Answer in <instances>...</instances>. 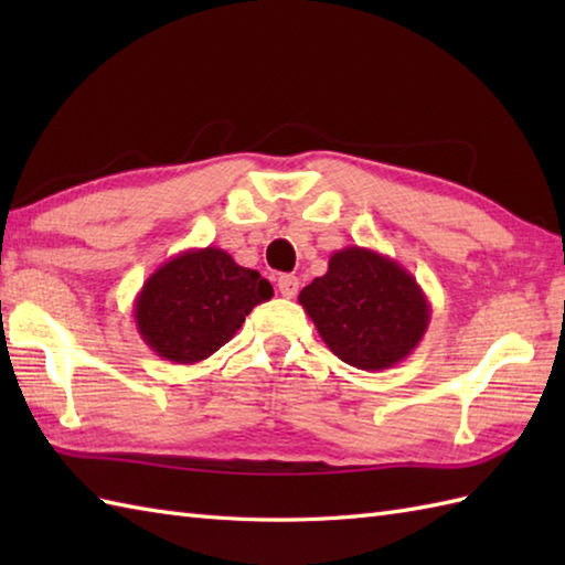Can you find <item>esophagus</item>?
Masks as SVG:
<instances>
[{
	"label": "esophagus",
	"instance_id": "obj_1",
	"mask_svg": "<svg viewBox=\"0 0 565 565\" xmlns=\"http://www.w3.org/2000/svg\"><path fill=\"white\" fill-rule=\"evenodd\" d=\"M276 286H279V294L284 298H294L298 294V276L284 274V276H279V281H276Z\"/></svg>",
	"mask_w": 565,
	"mask_h": 565
}]
</instances>
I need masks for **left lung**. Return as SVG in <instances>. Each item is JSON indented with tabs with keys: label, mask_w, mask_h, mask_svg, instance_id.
<instances>
[{
	"label": "left lung",
	"mask_w": 565,
	"mask_h": 565,
	"mask_svg": "<svg viewBox=\"0 0 565 565\" xmlns=\"http://www.w3.org/2000/svg\"><path fill=\"white\" fill-rule=\"evenodd\" d=\"M318 334L344 364L381 371L423 342L431 306L415 276L376 249L332 252L328 271L298 294Z\"/></svg>",
	"instance_id": "left-lung-1"
}]
</instances>
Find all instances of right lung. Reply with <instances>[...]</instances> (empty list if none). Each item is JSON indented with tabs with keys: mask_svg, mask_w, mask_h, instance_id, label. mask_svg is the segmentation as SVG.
Wrapping results in <instances>:
<instances>
[{
	"mask_svg": "<svg viewBox=\"0 0 565 565\" xmlns=\"http://www.w3.org/2000/svg\"><path fill=\"white\" fill-rule=\"evenodd\" d=\"M271 284L221 247L184 249L154 269L134 301L142 342L172 364H199L269 301Z\"/></svg>",
	"mask_w": 565,
	"mask_h": 565,
	"instance_id": "add662e5",
	"label": "right lung"
}]
</instances>
